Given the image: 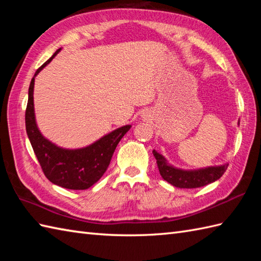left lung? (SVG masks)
I'll return each instance as SVG.
<instances>
[{"label": "left lung", "mask_w": 261, "mask_h": 261, "mask_svg": "<svg viewBox=\"0 0 261 261\" xmlns=\"http://www.w3.org/2000/svg\"><path fill=\"white\" fill-rule=\"evenodd\" d=\"M157 160L159 173L163 178L175 187L197 188L218 180L228 168V164L215 167H206L197 170H182L173 167L163 154L156 150L152 151Z\"/></svg>", "instance_id": "obj_1"}]
</instances>
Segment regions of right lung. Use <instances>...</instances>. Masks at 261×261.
I'll return each mask as SVG.
<instances>
[{"label":"right lung","mask_w":261,"mask_h":261,"mask_svg":"<svg viewBox=\"0 0 261 261\" xmlns=\"http://www.w3.org/2000/svg\"><path fill=\"white\" fill-rule=\"evenodd\" d=\"M60 51V48L36 71L29 86L25 110V129L33 151L47 178L68 190H87L107 171L116 146L131 125L121 126L92 145L81 149H64L47 140L39 131L33 109L35 77Z\"/></svg>","instance_id":"obj_1"}]
</instances>
